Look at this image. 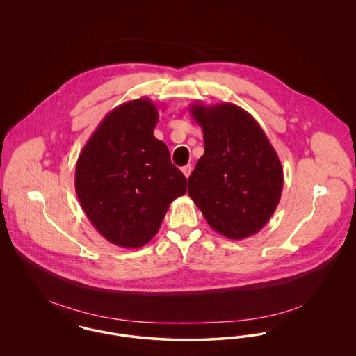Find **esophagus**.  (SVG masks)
I'll list each match as a JSON object with an SVG mask.
<instances>
[{
  "label": "esophagus",
  "instance_id": "1",
  "mask_svg": "<svg viewBox=\"0 0 356 356\" xmlns=\"http://www.w3.org/2000/svg\"><path fill=\"white\" fill-rule=\"evenodd\" d=\"M181 172L184 173V176L188 179V177H189V175H191V172H192V165H191V164H188L186 167H183V168H181Z\"/></svg>",
  "mask_w": 356,
  "mask_h": 356
}]
</instances>
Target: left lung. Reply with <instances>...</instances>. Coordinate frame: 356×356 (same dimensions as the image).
<instances>
[{"label": "left lung", "instance_id": "1", "mask_svg": "<svg viewBox=\"0 0 356 356\" xmlns=\"http://www.w3.org/2000/svg\"><path fill=\"white\" fill-rule=\"evenodd\" d=\"M202 127L204 154L188 179V195L222 236L241 240L271 219L283 191V168L259 122L231 102L191 104Z\"/></svg>", "mask_w": 356, "mask_h": 356}]
</instances>
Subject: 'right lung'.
<instances>
[{"label": "right lung", "instance_id": "1", "mask_svg": "<svg viewBox=\"0 0 356 356\" xmlns=\"http://www.w3.org/2000/svg\"><path fill=\"white\" fill-rule=\"evenodd\" d=\"M156 105L141 97L112 109L80 153L74 186L86 218L124 248L145 245L170 203L186 192V176L153 136Z\"/></svg>", "mask_w": 356, "mask_h": 356}]
</instances>
